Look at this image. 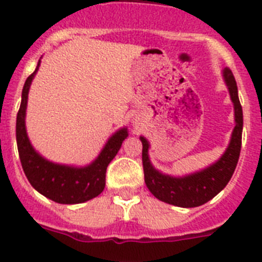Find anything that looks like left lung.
Instances as JSON below:
<instances>
[{
    "label": "left lung",
    "mask_w": 262,
    "mask_h": 262,
    "mask_svg": "<svg viewBox=\"0 0 262 262\" xmlns=\"http://www.w3.org/2000/svg\"><path fill=\"white\" fill-rule=\"evenodd\" d=\"M224 79L234 104L236 126L229 146L220 160L213 165L184 178H171L162 175L154 168L148 159V142L143 136L142 162L144 171V182L149 192L159 200L183 208H193L205 204L213 199L221 189H224L233 175L241 151V136H243V107L237 94V84L231 69H224Z\"/></svg>",
    "instance_id": "8db88e82"
}]
</instances>
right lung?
Returning a JSON list of instances; mask_svg holds the SVG:
<instances>
[{
	"label": "right lung",
	"instance_id": "1",
	"mask_svg": "<svg viewBox=\"0 0 262 262\" xmlns=\"http://www.w3.org/2000/svg\"><path fill=\"white\" fill-rule=\"evenodd\" d=\"M38 66L25 82L21 106L17 114L15 136L22 168L30 184L50 200L61 204L84 203L102 193L106 185L107 165L115 158L128 133L126 128H122L114 134L97 160L83 168L54 164L38 155L31 147L25 129V113L28 104L29 89L34 74L37 73Z\"/></svg>",
	"mask_w": 262,
	"mask_h": 262
}]
</instances>
